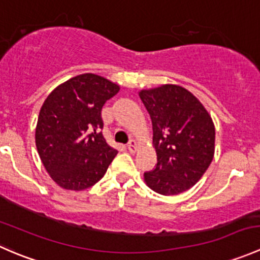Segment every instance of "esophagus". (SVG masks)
Listing matches in <instances>:
<instances>
[{
    "label": "esophagus",
    "instance_id": "34e87169",
    "mask_svg": "<svg viewBox=\"0 0 260 260\" xmlns=\"http://www.w3.org/2000/svg\"><path fill=\"white\" fill-rule=\"evenodd\" d=\"M127 147H128V151L129 152H136V149H137V142H136L135 140H131L129 141V143H128L127 145Z\"/></svg>",
    "mask_w": 260,
    "mask_h": 260
}]
</instances>
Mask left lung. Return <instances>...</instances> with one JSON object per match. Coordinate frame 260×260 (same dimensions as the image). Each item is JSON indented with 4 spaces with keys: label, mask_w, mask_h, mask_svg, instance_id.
I'll list each match as a JSON object with an SVG mask.
<instances>
[{
    "label": "left lung",
    "mask_w": 260,
    "mask_h": 260,
    "mask_svg": "<svg viewBox=\"0 0 260 260\" xmlns=\"http://www.w3.org/2000/svg\"><path fill=\"white\" fill-rule=\"evenodd\" d=\"M138 94L151 117L157 154L156 169L143 175L146 185L161 195H179L210 166L214 122L201 102L180 85L164 84Z\"/></svg>",
    "instance_id": "obj_1"
}]
</instances>
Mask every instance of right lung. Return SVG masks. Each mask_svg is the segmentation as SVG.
<instances>
[{"label":"right lung","instance_id":"add662e5","mask_svg":"<svg viewBox=\"0 0 260 260\" xmlns=\"http://www.w3.org/2000/svg\"><path fill=\"white\" fill-rule=\"evenodd\" d=\"M119 85L101 75L80 74L57 85L44 102L35 142L50 177L65 190L95 185L117 149L104 140L102 108Z\"/></svg>","mask_w":260,"mask_h":260}]
</instances>
